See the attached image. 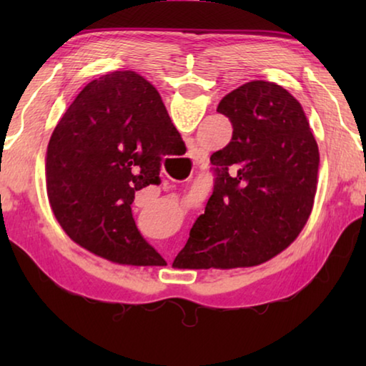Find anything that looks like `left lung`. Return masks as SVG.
<instances>
[{
	"label": "left lung",
	"instance_id": "1",
	"mask_svg": "<svg viewBox=\"0 0 366 366\" xmlns=\"http://www.w3.org/2000/svg\"><path fill=\"white\" fill-rule=\"evenodd\" d=\"M216 111L231 121L232 139L209 158L214 190L181 253L200 269L249 268L286 250L307 224L318 144L302 104L274 82L240 85Z\"/></svg>",
	"mask_w": 366,
	"mask_h": 366
}]
</instances>
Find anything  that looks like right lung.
<instances>
[{"label": "right lung", "instance_id": "1", "mask_svg": "<svg viewBox=\"0 0 366 366\" xmlns=\"http://www.w3.org/2000/svg\"><path fill=\"white\" fill-rule=\"evenodd\" d=\"M182 137L157 89L134 71L92 80L71 103L46 148V195L74 242L119 264L159 255L132 218L135 192L159 182L161 161Z\"/></svg>", "mask_w": 366, "mask_h": 366}]
</instances>
